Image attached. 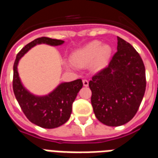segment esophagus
I'll use <instances>...</instances> for the list:
<instances>
[{
    "mask_svg": "<svg viewBox=\"0 0 158 158\" xmlns=\"http://www.w3.org/2000/svg\"><path fill=\"white\" fill-rule=\"evenodd\" d=\"M83 85H84V86L87 87V86L89 85V81L87 79H83Z\"/></svg>",
    "mask_w": 158,
    "mask_h": 158,
    "instance_id": "esophagus-1",
    "label": "esophagus"
}]
</instances>
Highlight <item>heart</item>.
Wrapping results in <instances>:
<instances>
[{
  "label": "heart",
  "mask_w": 158,
  "mask_h": 158,
  "mask_svg": "<svg viewBox=\"0 0 158 158\" xmlns=\"http://www.w3.org/2000/svg\"><path fill=\"white\" fill-rule=\"evenodd\" d=\"M111 52L109 45H102V42L95 40L77 50L72 55V61L79 66L87 65L94 61V69H101L106 65Z\"/></svg>",
  "instance_id": "heart-1"
}]
</instances>
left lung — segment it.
Returning <instances> with one entry per match:
<instances>
[{
    "mask_svg": "<svg viewBox=\"0 0 158 158\" xmlns=\"http://www.w3.org/2000/svg\"><path fill=\"white\" fill-rule=\"evenodd\" d=\"M118 52L109 64L89 82L96 118L107 126H120L135 117L146 91V69L136 50L118 37Z\"/></svg>",
    "mask_w": 158,
    "mask_h": 158,
    "instance_id": "obj_1",
    "label": "left lung"
}]
</instances>
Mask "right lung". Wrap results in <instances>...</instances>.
Wrapping results in <instances>:
<instances>
[{"label":"right lung","instance_id":"obj_1","mask_svg":"<svg viewBox=\"0 0 158 158\" xmlns=\"http://www.w3.org/2000/svg\"><path fill=\"white\" fill-rule=\"evenodd\" d=\"M63 40L41 37L33 40L26 45L18 53L13 64L12 88L15 97L21 109L27 118L36 125L45 129H54L65 123L72 113V105L79 89L82 88V80L62 83L59 85L51 94L45 96H35L30 94L23 86L18 73V63L19 59L37 44H47L51 45H60Z\"/></svg>","mask_w":158,"mask_h":158}]
</instances>
